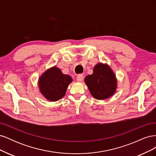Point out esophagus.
Instances as JSON below:
<instances>
[{"label": "esophagus", "instance_id": "esophagus-1", "mask_svg": "<svg viewBox=\"0 0 156 156\" xmlns=\"http://www.w3.org/2000/svg\"><path fill=\"white\" fill-rule=\"evenodd\" d=\"M83 75L82 74H79L77 76V81L78 82H81L83 81Z\"/></svg>", "mask_w": 156, "mask_h": 156}]
</instances>
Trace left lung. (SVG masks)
Listing matches in <instances>:
<instances>
[{"label": "left lung", "mask_w": 156, "mask_h": 156, "mask_svg": "<svg viewBox=\"0 0 156 156\" xmlns=\"http://www.w3.org/2000/svg\"><path fill=\"white\" fill-rule=\"evenodd\" d=\"M84 82L97 100H105L116 91V80L114 73L107 65L101 63L94 66L93 73L87 75Z\"/></svg>", "instance_id": "left-lung-1"}]
</instances>
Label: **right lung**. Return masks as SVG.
Here are the masks:
<instances>
[{
	"label": "right lung",
	"instance_id": "add662e5",
	"mask_svg": "<svg viewBox=\"0 0 156 156\" xmlns=\"http://www.w3.org/2000/svg\"><path fill=\"white\" fill-rule=\"evenodd\" d=\"M72 78L64 75L61 70L54 67L41 75L39 80V87L41 94L49 101H55L64 97Z\"/></svg>",
	"mask_w": 156,
	"mask_h": 156
}]
</instances>
